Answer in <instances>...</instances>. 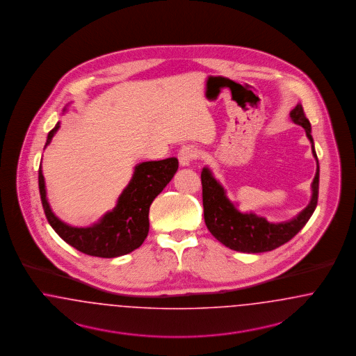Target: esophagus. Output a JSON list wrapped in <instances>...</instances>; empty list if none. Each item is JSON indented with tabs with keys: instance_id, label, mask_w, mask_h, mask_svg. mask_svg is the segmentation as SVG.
Returning a JSON list of instances; mask_svg holds the SVG:
<instances>
[{
	"instance_id": "34e87169",
	"label": "esophagus",
	"mask_w": 356,
	"mask_h": 356,
	"mask_svg": "<svg viewBox=\"0 0 356 356\" xmlns=\"http://www.w3.org/2000/svg\"><path fill=\"white\" fill-rule=\"evenodd\" d=\"M197 155H198V152H197V149L194 147V146H184L181 150H179V153H178V159H179V165L182 166V168H185V166H190V163L197 158Z\"/></svg>"
}]
</instances>
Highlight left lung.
Returning <instances> with one entry per match:
<instances>
[{
  "instance_id": "8db88e82",
  "label": "left lung",
  "mask_w": 356,
  "mask_h": 356,
  "mask_svg": "<svg viewBox=\"0 0 356 356\" xmlns=\"http://www.w3.org/2000/svg\"><path fill=\"white\" fill-rule=\"evenodd\" d=\"M290 117L293 122L302 126L311 142L312 155L316 159V172L311 184V201L296 217L287 220L273 223L266 218L258 217L254 213H241L232 203L223 186L214 178L209 168H203L201 174L202 198L204 223L218 241L226 248L239 252H264L271 251L287 243L300 232L309 222L318 204L319 194V162L314 147L311 136V124L305 115L300 104L291 110Z\"/></svg>"
}]
</instances>
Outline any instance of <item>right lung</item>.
Instances as JSON below:
<instances>
[{
  "label": "right lung",
  "instance_id": "1",
  "mask_svg": "<svg viewBox=\"0 0 356 356\" xmlns=\"http://www.w3.org/2000/svg\"><path fill=\"white\" fill-rule=\"evenodd\" d=\"M58 129L60 122L49 131L45 147ZM177 170L178 159L174 156L139 163L131 181L120 195L117 206L89 227L69 226L54 216L47 202L41 165L38 187L47 222L66 243L92 257L115 258L134 251L143 243L149 232L150 204L170 182Z\"/></svg>",
  "mask_w": 356,
  "mask_h": 356
}]
</instances>
